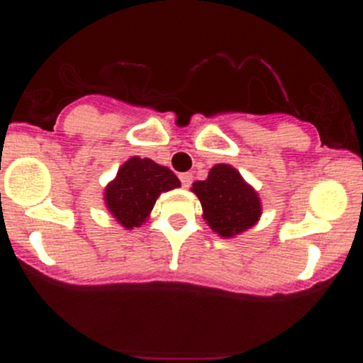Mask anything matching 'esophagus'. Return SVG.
Instances as JSON below:
<instances>
[{"label":"esophagus","instance_id":"esophagus-1","mask_svg":"<svg viewBox=\"0 0 363 363\" xmlns=\"http://www.w3.org/2000/svg\"><path fill=\"white\" fill-rule=\"evenodd\" d=\"M179 179H181V182H182V186H184V188H189V186H191V182H193V175L189 174V172H186V174H181V175H179Z\"/></svg>","mask_w":363,"mask_h":363}]
</instances>
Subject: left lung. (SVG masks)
<instances>
[{"instance_id":"obj_1","label":"left lung","mask_w":363,"mask_h":363,"mask_svg":"<svg viewBox=\"0 0 363 363\" xmlns=\"http://www.w3.org/2000/svg\"><path fill=\"white\" fill-rule=\"evenodd\" d=\"M191 191L202 203L203 219L223 239H233L262 218V200L232 164L218 163L205 181L193 182Z\"/></svg>"}]
</instances>
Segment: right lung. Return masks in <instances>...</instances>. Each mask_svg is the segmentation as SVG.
<instances>
[{"label":"right lung","mask_w":363,"mask_h":363,"mask_svg":"<svg viewBox=\"0 0 363 363\" xmlns=\"http://www.w3.org/2000/svg\"><path fill=\"white\" fill-rule=\"evenodd\" d=\"M179 186L181 181L168 167L131 156L121 164L116 179L105 186L104 202L123 228L133 230L147 221L161 193Z\"/></svg>","instance_id":"right-lung-1"}]
</instances>
